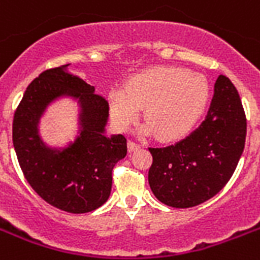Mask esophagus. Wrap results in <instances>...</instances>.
<instances>
[{
  "label": "esophagus",
  "mask_w": 260,
  "mask_h": 260,
  "mask_svg": "<svg viewBox=\"0 0 260 260\" xmlns=\"http://www.w3.org/2000/svg\"><path fill=\"white\" fill-rule=\"evenodd\" d=\"M140 147H141V145H138V143L134 142V141H128L127 142L128 151H134V150H137V149H140Z\"/></svg>",
  "instance_id": "esophagus-1"
}]
</instances>
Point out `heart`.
I'll list each match as a JSON object with an SVG mask.
<instances>
[{
  "mask_svg": "<svg viewBox=\"0 0 260 260\" xmlns=\"http://www.w3.org/2000/svg\"><path fill=\"white\" fill-rule=\"evenodd\" d=\"M211 88L200 74L185 68L159 66L134 75L126 87L109 91V109L120 130L136 122L143 109V133L173 141L188 134L208 106Z\"/></svg>",
  "mask_w": 260,
  "mask_h": 260,
  "instance_id": "heart-1",
  "label": "heart"
}]
</instances>
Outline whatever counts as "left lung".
Returning <instances> with one entry per match:
<instances>
[{
	"label": "left lung",
	"instance_id": "obj_1",
	"mask_svg": "<svg viewBox=\"0 0 260 260\" xmlns=\"http://www.w3.org/2000/svg\"><path fill=\"white\" fill-rule=\"evenodd\" d=\"M247 119L238 90L220 75L203 123L180 142L149 147V185L161 203L190 208L225 186L244 150Z\"/></svg>",
	"mask_w": 260,
	"mask_h": 260
}]
</instances>
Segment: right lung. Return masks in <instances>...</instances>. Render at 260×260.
<instances>
[{
    "label": "right lung",
    "mask_w": 260,
    "mask_h": 260,
    "mask_svg": "<svg viewBox=\"0 0 260 260\" xmlns=\"http://www.w3.org/2000/svg\"><path fill=\"white\" fill-rule=\"evenodd\" d=\"M70 64L41 72L28 86L13 118V146L29 185L55 208L86 213L105 204L111 192L113 169L124 158L122 134L105 136L109 102L95 88L66 70ZM78 99L81 133L64 149L48 148L38 136L46 106L57 97Z\"/></svg>",
    "instance_id": "add662e5"
}]
</instances>
